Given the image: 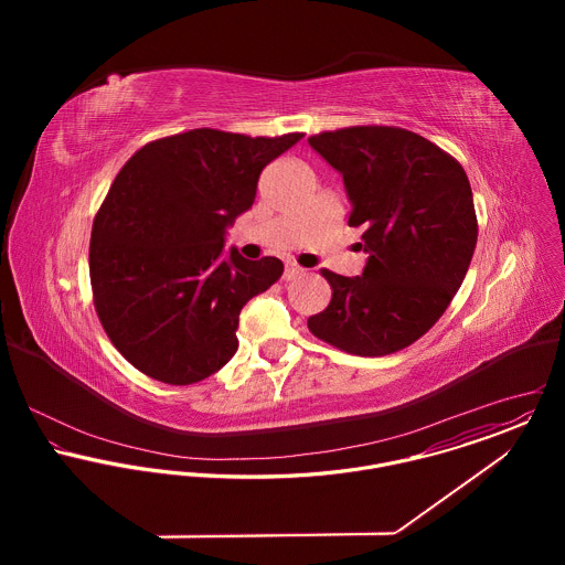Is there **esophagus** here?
I'll return each mask as SVG.
<instances>
[{"instance_id":"34e87169","label":"esophagus","mask_w":565,"mask_h":565,"mask_svg":"<svg viewBox=\"0 0 565 565\" xmlns=\"http://www.w3.org/2000/svg\"><path fill=\"white\" fill-rule=\"evenodd\" d=\"M305 274V269L298 265V263H294V260H287L285 263V271H282V278L285 280H294V278H298V276H302Z\"/></svg>"}]
</instances>
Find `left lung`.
<instances>
[{"instance_id": "left-lung-1", "label": "left lung", "mask_w": 565, "mask_h": 565, "mask_svg": "<svg viewBox=\"0 0 565 565\" xmlns=\"http://www.w3.org/2000/svg\"><path fill=\"white\" fill-rule=\"evenodd\" d=\"M341 175L348 226L370 254L361 276L322 269L332 298L309 330L348 354L385 356L426 334L470 267L479 222L461 162L396 126H350L309 137Z\"/></svg>"}]
</instances>
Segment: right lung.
I'll return each instance as SVG.
<instances>
[{"mask_svg": "<svg viewBox=\"0 0 565 565\" xmlns=\"http://www.w3.org/2000/svg\"><path fill=\"white\" fill-rule=\"evenodd\" d=\"M305 135L247 137L213 128L146 143L93 220L95 313L121 356L167 385H191L237 352L243 305L282 274L276 256H222L224 231L247 211L267 162Z\"/></svg>", "mask_w": 565, "mask_h": 565, "instance_id": "add662e5", "label": "right lung"}]
</instances>
